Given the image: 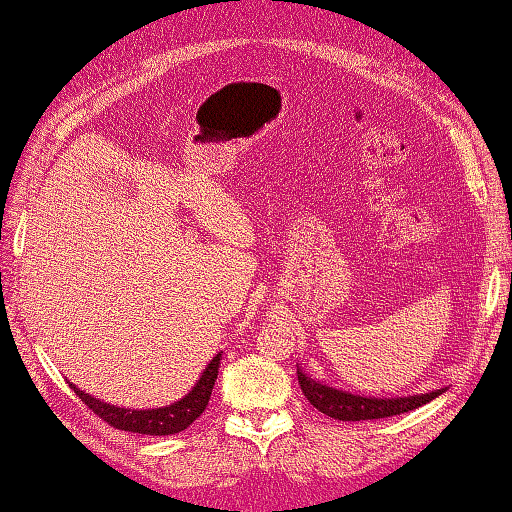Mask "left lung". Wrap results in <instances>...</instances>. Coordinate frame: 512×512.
<instances>
[{
	"label": "left lung",
	"instance_id": "1",
	"mask_svg": "<svg viewBox=\"0 0 512 512\" xmlns=\"http://www.w3.org/2000/svg\"><path fill=\"white\" fill-rule=\"evenodd\" d=\"M297 379L302 386V393L313 408L319 413H324L339 422H364V419H384L393 415L408 413L428 402H433L437 395H442L446 388L433 390V393L422 395H410V397H395V399H382V397H359L350 395L346 390H337L333 386L319 384L315 379H310L302 368L297 366Z\"/></svg>",
	"mask_w": 512,
	"mask_h": 512
}]
</instances>
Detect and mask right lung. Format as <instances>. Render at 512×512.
Here are the masks:
<instances>
[{"label": "right lung", "instance_id": "add662e5", "mask_svg": "<svg viewBox=\"0 0 512 512\" xmlns=\"http://www.w3.org/2000/svg\"><path fill=\"white\" fill-rule=\"evenodd\" d=\"M219 359H222V355H215L210 359V364L206 366L202 377L197 379V384L188 390V395H184L179 402L162 406V408H148V410L119 408L84 393V390H79L75 384L70 382L68 384L75 390L77 397L82 399V402L93 410L99 419H104V422L113 428L128 430V433H142V435H175L186 430L206 410L217 373H219Z\"/></svg>", "mask_w": 512, "mask_h": 512}]
</instances>
